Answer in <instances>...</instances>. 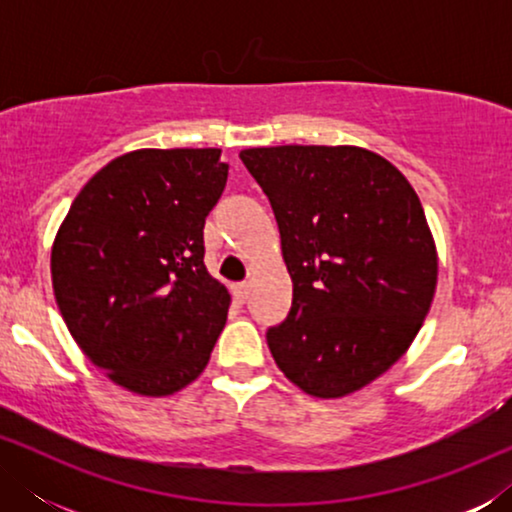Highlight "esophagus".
<instances>
[{
    "label": "esophagus",
    "instance_id": "obj_1",
    "mask_svg": "<svg viewBox=\"0 0 512 512\" xmlns=\"http://www.w3.org/2000/svg\"><path fill=\"white\" fill-rule=\"evenodd\" d=\"M230 291H233V298L237 303H244V300L249 298V284L242 282V284H233L230 286Z\"/></svg>",
    "mask_w": 512,
    "mask_h": 512
}]
</instances>
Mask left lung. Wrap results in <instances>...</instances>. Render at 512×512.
<instances>
[{
  "instance_id": "8db88e82",
  "label": "left lung",
  "mask_w": 512,
  "mask_h": 512,
  "mask_svg": "<svg viewBox=\"0 0 512 512\" xmlns=\"http://www.w3.org/2000/svg\"><path fill=\"white\" fill-rule=\"evenodd\" d=\"M275 212L293 282L268 331L286 380L314 398L354 394L387 373L431 310L438 251L403 172L361 146L240 151Z\"/></svg>"
}]
</instances>
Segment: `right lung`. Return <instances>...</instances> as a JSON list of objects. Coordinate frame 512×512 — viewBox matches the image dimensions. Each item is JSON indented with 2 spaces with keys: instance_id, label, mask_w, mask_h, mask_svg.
Masks as SVG:
<instances>
[{
  "instance_id": "obj_1",
  "label": "right lung",
  "mask_w": 512,
  "mask_h": 512,
  "mask_svg": "<svg viewBox=\"0 0 512 512\" xmlns=\"http://www.w3.org/2000/svg\"><path fill=\"white\" fill-rule=\"evenodd\" d=\"M226 179L221 149H137L104 165L60 223L55 303L81 352L132 394L198 380L226 326L230 293L202 242Z\"/></svg>"
}]
</instances>
